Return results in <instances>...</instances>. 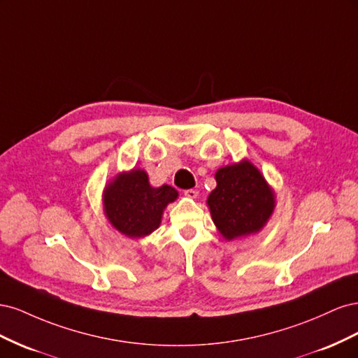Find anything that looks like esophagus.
Masks as SVG:
<instances>
[{"instance_id": "esophagus-1", "label": "esophagus", "mask_w": 358, "mask_h": 358, "mask_svg": "<svg viewBox=\"0 0 358 358\" xmlns=\"http://www.w3.org/2000/svg\"><path fill=\"white\" fill-rule=\"evenodd\" d=\"M183 194H185V196L189 197V199H197L199 197V191L197 189H187Z\"/></svg>"}]
</instances>
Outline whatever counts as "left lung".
I'll return each mask as SVG.
<instances>
[{"label": "left lung", "instance_id": "1", "mask_svg": "<svg viewBox=\"0 0 358 358\" xmlns=\"http://www.w3.org/2000/svg\"><path fill=\"white\" fill-rule=\"evenodd\" d=\"M216 188L208 206L213 224L227 241L255 234L275 209V192L252 162L243 159L215 173Z\"/></svg>", "mask_w": 358, "mask_h": 358}]
</instances>
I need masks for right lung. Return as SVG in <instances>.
Returning <instances> with one entry per match:
<instances>
[{
	"instance_id": "obj_1",
	"label": "right lung",
	"mask_w": 358,
	"mask_h": 358,
	"mask_svg": "<svg viewBox=\"0 0 358 358\" xmlns=\"http://www.w3.org/2000/svg\"><path fill=\"white\" fill-rule=\"evenodd\" d=\"M170 185L150 187L148 173L140 169L119 173L103 192V209L113 229L131 239L155 231L169 203L178 199Z\"/></svg>"
}]
</instances>
